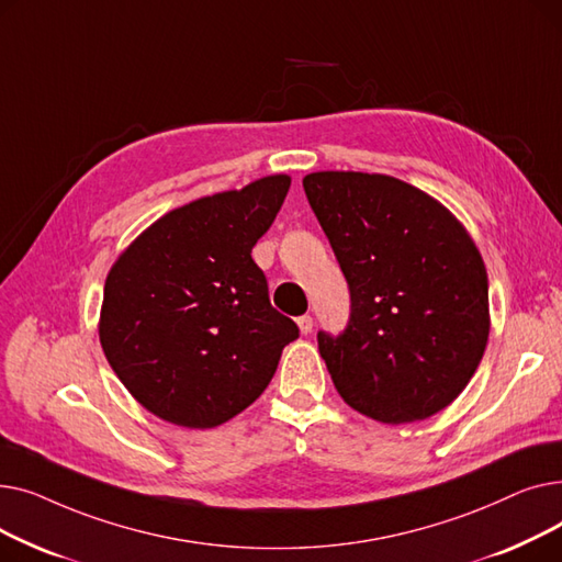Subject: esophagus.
<instances>
[{
  "label": "esophagus",
  "mask_w": 562,
  "mask_h": 562,
  "mask_svg": "<svg viewBox=\"0 0 562 562\" xmlns=\"http://www.w3.org/2000/svg\"><path fill=\"white\" fill-rule=\"evenodd\" d=\"M299 328H301V333H303V335H310V333L314 330V318H312L310 314L301 316V318H299Z\"/></svg>",
  "instance_id": "34e87169"
}]
</instances>
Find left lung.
Segmentation results:
<instances>
[{"label":"left lung","mask_w":562,"mask_h":562,"mask_svg":"<svg viewBox=\"0 0 562 562\" xmlns=\"http://www.w3.org/2000/svg\"><path fill=\"white\" fill-rule=\"evenodd\" d=\"M303 187L350 289L346 330L318 333L339 396L392 426L437 415L487 346V271L474 239L445 204L390 175L321 170Z\"/></svg>","instance_id":"left-lung-1"}]
</instances>
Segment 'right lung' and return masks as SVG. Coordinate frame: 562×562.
<instances>
[{"label": "right lung", "instance_id": "1", "mask_svg": "<svg viewBox=\"0 0 562 562\" xmlns=\"http://www.w3.org/2000/svg\"><path fill=\"white\" fill-rule=\"evenodd\" d=\"M289 187V175H269L177 206L111 266L100 344L159 419L200 430L229 422L269 387L282 348L299 339L250 257Z\"/></svg>", "mask_w": 562, "mask_h": 562}]
</instances>
